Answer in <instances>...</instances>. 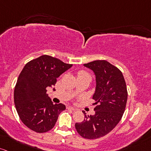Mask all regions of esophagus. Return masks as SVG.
<instances>
[{"instance_id": "obj_1", "label": "esophagus", "mask_w": 151, "mask_h": 151, "mask_svg": "<svg viewBox=\"0 0 151 151\" xmlns=\"http://www.w3.org/2000/svg\"><path fill=\"white\" fill-rule=\"evenodd\" d=\"M67 107V109H69V110H73V111H75V110H77V109H76V108H74V107H72V106H69V105H68Z\"/></svg>"}]
</instances>
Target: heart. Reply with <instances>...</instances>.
I'll return each instance as SVG.
<instances>
[{"instance_id": "b5f03b06", "label": "heart", "mask_w": 151, "mask_h": 151, "mask_svg": "<svg viewBox=\"0 0 151 151\" xmlns=\"http://www.w3.org/2000/svg\"><path fill=\"white\" fill-rule=\"evenodd\" d=\"M86 74H88L87 72H80L79 73L78 76H82V75H86Z\"/></svg>"}]
</instances>
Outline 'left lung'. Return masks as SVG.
<instances>
[{
    "label": "left lung",
    "instance_id": "8db88e82",
    "mask_svg": "<svg viewBox=\"0 0 151 151\" xmlns=\"http://www.w3.org/2000/svg\"><path fill=\"white\" fill-rule=\"evenodd\" d=\"M95 75V90L92 99L96 101L94 115H87L75 124L79 135L86 139H96L110 132L121 120L125 110L127 92L126 84L119 69L105 60L84 64Z\"/></svg>",
    "mask_w": 151,
    "mask_h": 151
}]
</instances>
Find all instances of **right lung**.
Masks as SVG:
<instances>
[{
	"mask_svg": "<svg viewBox=\"0 0 151 151\" xmlns=\"http://www.w3.org/2000/svg\"><path fill=\"white\" fill-rule=\"evenodd\" d=\"M72 67V64L48 55L41 56L25 65L15 87L14 103L26 126L41 133L54 127L66 107L62 103H53L46 89L54 87L58 77Z\"/></svg>",
	"mask_w": 151,
	"mask_h": 151,
	"instance_id": "1",
	"label": "right lung"
}]
</instances>
